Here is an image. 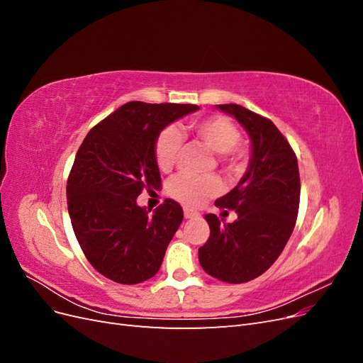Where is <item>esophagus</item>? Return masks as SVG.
<instances>
[{
  "label": "esophagus",
  "instance_id": "obj_1",
  "mask_svg": "<svg viewBox=\"0 0 363 363\" xmlns=\"http://www.w3.org/2000/svg\"><path fill=\"white\" fill-rule=\"evenodd\" d=\"M200 213L192 211V208H184V218L186 219H192V218H196Z\"/></svg>",
  "mask_w": 363,
  "mask_h": 363
}]
</instances>
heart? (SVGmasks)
Instances as JSON below:
<instances>
[{"instance_id": "obj_1", "label": "heart", "mask_w": 363, "mask_h": 363, "mask_svg": "<svg viewBox=\"0 0 363 363\" xmlns=\"http://www.w3.org/2000/svg\"><path fill=\"white\" fill-rule=\"evenodd\" d=\"M195 135L213 152H218L228 172L240 174L245 168L247 150L239 144L240 133L232 119L223 115H212L195 121ZM183 145L182 131L177 127H167L159 135L155 145L156 163L162 171H169L179 160ZM168 194L186 206H199L207 199L221 192V180L216 175L179 174L168 182Z\"/></svg>"}]
</instances>
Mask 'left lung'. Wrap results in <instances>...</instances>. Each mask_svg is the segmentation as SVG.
<instances>
[{"instance_id": "left-lung-1", "label": "left lung", "mask_w": 363, "mask_h": 363, "mask_svg": "<svg viewBox=\"0 0 363 363\" xmlns=\"http://www.w3.org/2000/svg\"><path fill=\"white\" fill-rule=\"evenodd\" d=\"M251 139V160L236 188L215 201L238 213L233 223L206 215L211 236L199 250L203 269L225 283L262 276L289 240L300 206L298 162L272 121L239 104H219Z\"/></svg>"}]
</instances>
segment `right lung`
<instances>
[{"mask_svg":"<svg viewBox=\"0 0 363 363\" xmlns=\"http://www.w3.org/2000/svg\"><path fill=\"white\" fill-rule=\"evenodd\" d=\"M199 108L130 101L96 124L77 151L68 212L86 259L104 277L136 284L157 274L183 208L167 199L150 215L136 199L160 186L155 156L160 131Z\"/></svg>","mask_w":363,"mask_h":363,"instance_id":"right-lung-1","label":"right lung"}]
</instances>
